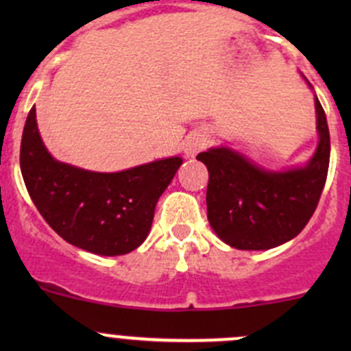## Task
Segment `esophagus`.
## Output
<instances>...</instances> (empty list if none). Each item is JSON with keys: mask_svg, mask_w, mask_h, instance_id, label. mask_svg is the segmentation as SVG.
<instances>
[{"mask_svg": "<svg viewBox=\"0 0 351 351\" xmlns=\"http://www.w3.org/2000/svg\"><path fill=\"white\" fill-rule=\"evenodd\" d=\"M204 147H205V139H202V137H195V139L189 141V143L185 144V154L195 156L198 151H202Z\"/></svg>", "mask_w": 351, "mask_h": 351, "instance_id": "34e87169", "label": "esophagus"}]
</instances>
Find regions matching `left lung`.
Instances as JSON below:
<instances>
[{"label": "left lung", "mask_w": 351, "mask_h": 351, "mask_svg": "<svg viewBox=\"0 0 351 351\" xmlns=\"http://www.w3.org/2000/svg\"><path fill=\"white\" fill-rule=\"evenodd\" d=\"M319 144L306 168L270 173L226 147L197 156L208 169L207 219L238 250H270L295 238L313 217L329 166L326 115L316 98Z\"/></svg>", "instance_id": "obj_1"}]
</instances>
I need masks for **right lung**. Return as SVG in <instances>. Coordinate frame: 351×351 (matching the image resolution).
Wrapping results in <instances>:
<instances>
[{"instance_id": "right-lung-1", "label": "right lung", "mask_w": 351, "mask_h": 351, "mask_svg": "<svg viewBox=\"0 0 351 351\" xmlns=\"http://www.w3.org/2000/svg\"><path fill=\"white\" fill-rule=\"evenodd\" d=\"M182 165L168 158L120 173H93L59 162L42 144L30 110L20 146V168L32 202L67 243L117 256L147 238L156 202Z\"/></svg>"}]
</instances>
